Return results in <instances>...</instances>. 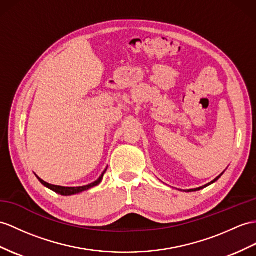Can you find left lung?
I'll return each mask as SVG.
<instances>
[{"label":"left lung","instance_id":"8db88e82","mask_svg":"<svg viewBox=\"0 0 256 256\" xmlns=\"http://www.w3.org/2000/svg\"><path fill=\"white\" fill-rule=\"evenodd\" d=\"M222 172L220 174V176H218V177H216V178H215V179L213 180V182H210V184H205V186H200V188H196V189H190V190H186V192H193V191H198V190H201V189L205 188V186H208L212 184H213V182H216V180H218V179H220V178L222 177Z\"/></svg>","mask_w":256,"mask_h":256}]
</instances>
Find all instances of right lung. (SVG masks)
<instances>
[{
    "instance_id": "1",
    "label": "right lung",
    "mask_w": 256,
    "mask_h": 256,
    "mask_svg": "<svg viewBox=\"0 0 256 256\" xmlns=\"http://www.w3.org/2000/svg\"><path fill=\"white\" fill-rule=\"evenodd\" d=\"M106 170H108V168H106ZM106 170H105L102 172V175L100 176V178H98V180H96L94 182H92V184H86V186H62L50 184L46 182L44 180H42L41 178H39L36 175V178L39 179V182H40L43 186H46V188H48V189H51L52 191H54V192H56V193H58V194H60V196H72V194H77V193L84 192V191H86V190H89V189L93 188V186H98L100 182H102L103 176H104L105 172H106Z\"/></svg>"
}]
</instances>
